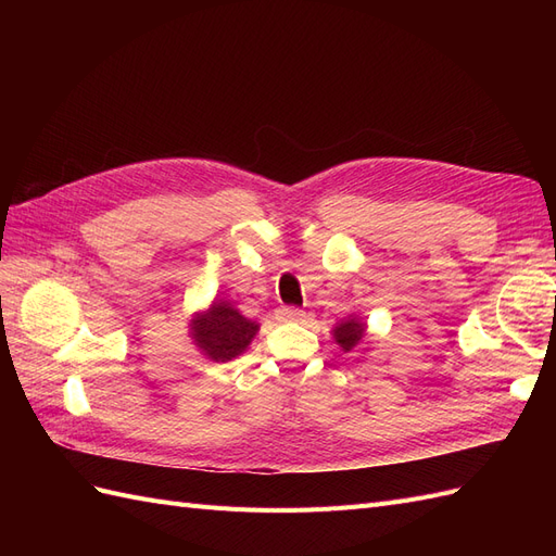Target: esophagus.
Segmentation results:
<instances>
[{"instance_id": "34e87169", "label": "esophagus", "mask_w": 556, "mask_h": 556, "mask_svg": "<svg viewBox=\"0 0 556 556\" xmlns=\"http://www.w3.org/2000/svg\"><path fill=\"white\" fill-rule=\"evenodd\" d=\"M280 317L285 319V323H301V319L306 317V313L301 308H280Z\"/></svg>"}]
</instances>
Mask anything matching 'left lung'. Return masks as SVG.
Wrapping results in <instances>:
<instances>
[{"label":"left lung","instance_id":"8db88e82","mask_svg":"<svg viewBox=\"0 0 556 556\" xmlns=\"http://www.w3.org/2000/svg\"><path fill=\"white\" fill-rule=\"evenodd\" d=\"M331 336H333L336 345H339L343 352H357L359 348L366 345L368 325L364 323V317H359V315H348L331 329Z\"/></svg>","mask_w":556,"mask_h":556}]
</instances>
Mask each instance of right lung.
<instances>
[{"label": "right lung", "instance_id": "add662e5", "mask_svg": "<svg viewBox=\"0 0 556 556\" xmlns=\"http://www.w3.org/2000/svg\"><path fill=\"white\" fill-rule=\"evenodd\" d=\"M260 331V323L241 315L227 299H213L204 311L192 313L188 333L194 348L213 362L241 357Z\"/></svg>", "mask_w": 556, "mask_h": 556}]
</instances>
